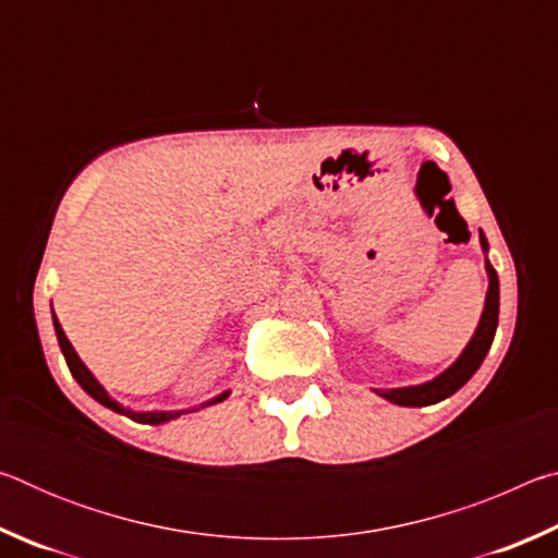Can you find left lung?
<instances>
[{"instance_id":"obj_1","label":"left lung","mask_w":558,"mask_h":558,"mask_svg":"<svg viewBox=\"0 0 558 558\" xmlns=\"http://www.w3.org/2000/svg\"><path fill=\"white\" fill-rule=\"evenodd\" d=\"M480 243H483V251L487 253V239L485 233L480 231ZM485 268H487V278H489V288H487V298H485V310L483 317H480V325L475 329V335L468 342V347L462 349V354L458 356V362L448 366L446 372L436 376L433 381L418 384V386H405V389H376V393L384 396L386 401L399 403V405H430L438 403L448 396L456 393L460 386H465L470 381V376L480 369L483 359L487 356L489 347H493V339L497 332V317H499V280H497V270L489 266V260L485 258Z\"/></svg>"}]
</instances>
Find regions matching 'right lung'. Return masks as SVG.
<instances>
[{"label":"right lung","mask_w":558,"mask_h":558,"mask_svg":"<svg viewBox=\"0 0 558 558\" xmlns=\"http://www.w3.org/2000/svg\"><path fill=\"white\" fill-rule=\"evenodd\" d=\"M53 327H56V337H59L61 352H63V356H65V364H69L73 379L83 386V391H86L88 396H93V399H96L98 403L106 405V409L116 411V413H122V415H128V418L137 421V423H149V426H157V423H167V421L177 418V415L189 413V411H145V413H137V411L125 409V405H120L118 401H112L110 396H108V391L102 389V386L98 384L96 376H93V374L88 372V366L81 362V356L75 354V349H73V344L69 342V337L63 335V327L59 325V319H56V315H53ZM229 393H231V391H223L221 396H216V399L206 401L204 405H214V403H219V401H223V399H229ZM204 405H202V409H204Z\"/></svg>","instance_id":"1"}]
</instances>
